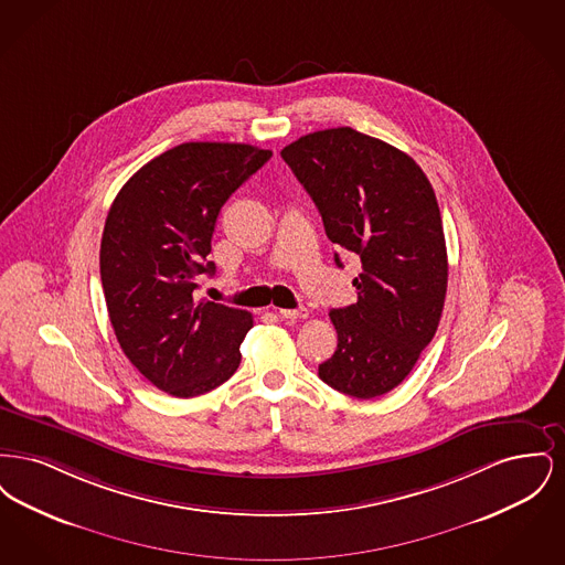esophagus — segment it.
Here are the masks:
<instances>
[{"instance_id": "1", "label": "esophagus", "mask_w": 565, "mask_h": 565, "mask_svg": "<svg viewBox=\"0 0 565 565\" xmlns=\"http://www.w3.org/2000/svg\"><path fill=\"white\" fill-rule=\"evenodd\" d=\"M277 313L284 320H305V318H309V311L305 307H300V309H279Z\"/></svg>"}]
</instances>
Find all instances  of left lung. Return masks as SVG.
I'll return each mask as SVG.
<instances>
[{
  "instance_id": "left-lung-1",
  "label": "left lung",
  "mask_w": 565,
  "mask_h": 565,
  "mask_svg": "<svg viewBox=\"0 0 565 565\" xmlns=\"http://www.w3.org/2000/svg\"><path fill=\"white\" fill-rule=\"evenodd\" d=\"M281 159L318 205L328 239L362 263L358 302L330 311L339 343L318 375L360 401L383 396L413 371L445 307L436 194L403 150L351 127L302 135ZM334 263L343 267L339 254Z\"/></svg>"
}]
</instances>
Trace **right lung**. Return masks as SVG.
<instances>
[{"label":"right lung","mask_w":565,"mask_h":565,"mask_svg":"<svg viewBox=\"0 0 565 565\" xmlns=\"http://www.w3.org/2000/svg\"><path fill=\"white\" fill-rule=\"evenodd\" d=\"M273 157L249 143L189 141L146 162L109 207L99 267L114 334L135 369L175 398L228 381L252 313L194 300L215 220Z\"/></svg>","instance_id":"add662e5"}]
</instances>
